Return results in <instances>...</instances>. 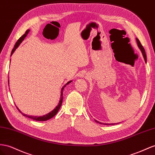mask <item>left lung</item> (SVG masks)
Here are the masks:
<instances>
[{
    "label": "left lung",
    "instance_id": "1",
    "mask_svg": "<svg viewBox=\"0 0 155 155\" xmlns=\"http://www.w3.org/2000/svg\"><path fill=\"white\" fill-rule=\"evenodd\" d=\"M136 41H137V45H138V47H139V48L141 49V52H142V54H143V58H144V59H145V62H147V56H146V53H145V49H144V48H143V45H141V42L140 41V40L137 39V38H136ZM95 121L97 123H100V124H106V125H113V124H106V123H100L99 121H98V120H95Z\"/></svg>",
    "mask_w": 155,
    "mask_h": 155
}]
</instances>
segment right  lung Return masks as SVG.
Masks as SVG:
<instances>
[{
	"instance_id": "right-lung-1",
	"label": "right lung",
	"mask_w": 155,
	"mask_h": 155,
	"mask_svg": "<svg viewBox=\"0 0 155 155\" xmlns=\"http://www.w3.org/2000/svg\"><path fill=\"white\" fill-rule=\"evenodd\" d=\"M29 31H30V30H29V29H28V30H27V31H26L25 33V34H24L21 37H20V38H19V39L18 40V41H17L16 44H15V46H14V49H12V53H11V55H12V54H13V53L15 51V50L16 49V48L19 46V45L21 43V41L24 40L25 38V37L27 36V35H28V32H29ZM70 82H72V81H68V82L67 83H66V84L62 88V90H61V99H60L59 103H58V105L57 106V107H56L55 109H54V110H53V111H51V112H49V114H46V115H43V116H40V117H38V116H32V115H26V114H23V113L19 110L18 107H17L16 106H16L17 109H18V110H19V111L21 113V114L23 116H25V117H28V118H30V119H33V120H37V121H45V120H49V119H51V118L55 116V115L57 114V112L58 111V110H59V109H60V107H61V105H62V98H63V97H62V91H63V89H64V88L66 87V85H68V84H69V83H70Z\"/></svg>"
}]
</instances>
